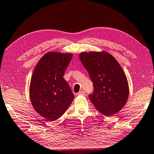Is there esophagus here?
<instances>
[{"label":"esophagus","mask_w":154,"mask_h":154,"mask_svg":"<svg viewBox=\"0 0 154 154\" xmlns=\"http://www.w3.org/2000/svg\"><path fill=\"white\" fill-rule=\"evenodd\" d=\"M85 91L84 90H81V91H80L79 93H78V95H79V96H83V95H85Z\"/></svg>","instance_id":"obj_1"}]
</instances>
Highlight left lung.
Wrapping results in <instances>:
<instances>
[{
	"instance_id": "1",
	"label": "left lung",
	"mask_w": 154,
	"mask_h": 154,
	"mask_svg": "<svg viewBox=\"0 0 154 154\" xmlns=\"http://www.w3.org/2000/svg\"><path fill=\"white\" fill-rule=\"evenodd\" d=\"M79 58L93 82L89 98L106 116L117 113L126 104L129 85L126 75L115 58L106 51L80 53Z\"/></svg>"
}]
</instances>
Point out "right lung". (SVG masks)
I'll return each instance as SVG.
<instances>
[{
    "instance_id": "right-lung-1",
    "label": "right lung",
    "mask_w": 154,
    "mask_h": 154,
    "mask_svg": "<svg viewBox=\"0 0 154 154\" xmlns=\"http://www.w3.org/2000/svg\"><path fill=\"white\" fill-rule=\"evenodd\" d=\"M72 54L49 51L40 59L33 72L29 97L36 112L54 121L64 114L74 95L63 75Z\"/></svg>"
}]
</instances>
